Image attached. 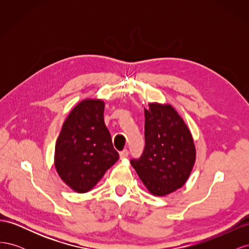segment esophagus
Returning <instances> with one entry per match:
<instances>
[{"mask_svg":"<svg viewBox=\"0 0 249 249\" xmlns=\"http://www.w3.org/2000/svg\"><path fill=\"white\" fill-rule=\"evenodd\" d=\"M119 156H120V159H125V158L129 156V150H127V149L122 150V152L119 153Z\"/></svg>","mask_w":249,"mask_h":249,"instance_id":"34e87169","label":"esophagus"}]
</instances>
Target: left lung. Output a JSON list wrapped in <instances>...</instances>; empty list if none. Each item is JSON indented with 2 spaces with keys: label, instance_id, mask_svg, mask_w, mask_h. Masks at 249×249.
<instances>
[{
  "label": "left lung",
  "instance_id": "left-lung-1",
  "mask_svg": "<svg viewBox=\"0 0 249 249\" xmlns=\"http://www.w3.org/2000/svg\"><path fill=\"white\" fill-rule=\"evenodd\" d=\"M144 116L145 147L131 165L150 194L165 196L185 185L196 149L190 130L171 105L149 103Z\"/></svg>",
  "mask_w": 249,
  "mask_h": 249
}]
</instances>
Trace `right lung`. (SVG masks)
I'll return each instance as SVG.
<instances>
[{
    "mask_svg": "<svg viewBox=\"0 0 249 249\" xmlns=\"http://www.w3.org/2000/svg\"><path fill=\"white\" fill-rule=\"evenodd\" d=\"M104 108L102 100L80 102L67 116L56 141L55 168L78 193L91 190L119 158L104 122Z\"/></svg>",
    "mask_w": 249,
    "mask_h": 249,
    "instance_id": "obj_1",
    "label": "right lung"
}]
</instances>
